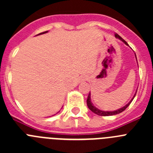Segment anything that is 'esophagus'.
Returning <instances> with one entry per match:
<instances>
[{"label": "esophagus", "mask_w": 153, "mask_h": 153, "mask_svg": "<svg viewBox=\"0 0 153 153\" xmlns=\"http://www.w3.org/2000/svg\"><path fill=\"white\" fill-rule=\"evenodd\" d=\"M87 79H88L87 76H82V80H86Z\"/></svg>", "instance_id": "34e87169"}]
</instances>
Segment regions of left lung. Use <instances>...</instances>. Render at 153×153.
<instances>
[{
  "instance_id": "obj_1",
  "label": "left lung",
  "mask_w": 153,
  "mask_h": 153,
  "mask_svg": "<svg viewBox=\"0 0 153 153\" xmlns=\"http://www.w3.org/2000/svg\"><path fill=\"white\" fill-rule=\"evenodd\" d=\"M115 36H116L117 38H119V39H120V40H122V41H123L124 43H125V44H126V45H128V44H127L125 40H124L123 39L122 37H121V36H120V35H118V34H117V33H116ZM135 55H136V54H135ZM136 92H137V90H136ZM136 94H135V95H134L133 98H132V100H131L129 101V103H127L126 105L125 106H123V108H120V109H117V110H115V111H111V112L102 111V110H100V109H99L96 108L95 106H94L93 105V103H92V102H91V100H90V93H89L88 97H87V100H86V103H87V106H88L89 109H90V110H91V111L93 112V113H95V114L99 115V116H102V117H109V116H113V115L119 114V113H122L123 111H124V110H125V109H126V108L129 106V104L131 103V102H132V100L134 99V97H135V96H136Z\"/></svg>"
}]
</instances>
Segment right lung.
<instances>
[{"label": "right lung", "mask_w": 153, "mask_h": 153, "mask_svg": "<svg viewBox=\"0 0 153 153\" xmlns=\"http://www.w3.org/2000/svg\"><path fill=\"white\" fill-rule=\"evenodd\" d=\"M47 31H45V32H43V33H39V34H43V33H47Z\"/></svg>", "instance_id": "add662e5"}]
</instances>
